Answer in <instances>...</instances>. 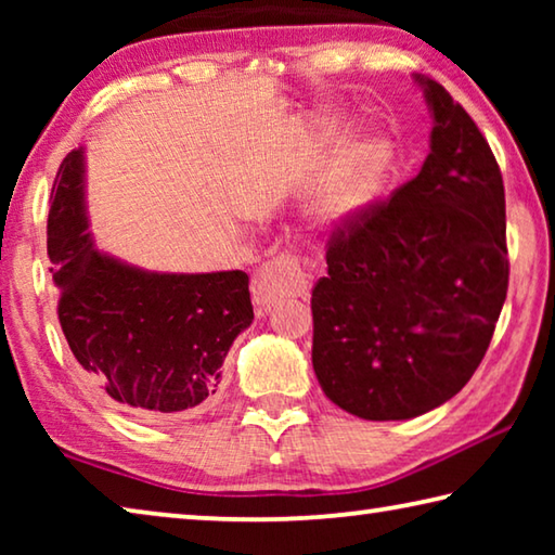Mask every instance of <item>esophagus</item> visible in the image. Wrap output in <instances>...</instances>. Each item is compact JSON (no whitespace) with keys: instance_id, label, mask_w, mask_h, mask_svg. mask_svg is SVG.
Returning <instances> with one entry per match:
<instances>
[{"instance_id":"esophagus-1","label":"esophagus","mask_w":555,"mask_h":555,"mask_svg":"<svg viewBox=\"0 0 555 555\" xmlns=\"http://www.w3.org/2000/svg\"><path fill=\"white\" fill-rule=\"evenodd\" d=\"M311 294V276L296 255H279L257 269L251 276V298L257 308H269L284 296L306 298Z\"/></svg>"}]
</instances>
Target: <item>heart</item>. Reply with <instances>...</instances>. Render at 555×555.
I'll list each match as a JSON object with an SVG mask.
<instances>
[{
  "label": "heart",
  "instance_id": "1",
  "mask_svg": "<svg viewBox=\"0 0 555 555\" xmlns=\"http://www.w3.org/2000/svg\"><path fill=\"white\" fill-rule=\"evenodd\" d=\"M391 149L382 137H367L354 142L337 158L318 188L308 212L318 228H347L367 212L377 201L379 188L387 178Z\"/></svg>",
  "mask_w": 555,
  "mask_h": 555
}]
</instances>
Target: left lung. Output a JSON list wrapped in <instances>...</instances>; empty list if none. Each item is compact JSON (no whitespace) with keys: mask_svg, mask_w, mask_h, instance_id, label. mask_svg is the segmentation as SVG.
<instances>
[{"mask_svg":"<svg viewBox=\"0 0 555 555\" xmlns=\"http://www.w3.org/2000/svg\"><path fill=\"white\" fill-rule=\"evenodd\" d=\"M418 176L327 242L313 288V370L352 416L406 421L465 387L509 286L504 183L490 144L440 82Z\"/></svg>","mask_w":555,"mask_h":555,"instance_id":"left-lung-1","label":"left lung"}]
</instances>
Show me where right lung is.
<instances>
[{
    "label": "right lung",
    "instance_id": "1",
    "mask_svg": "<svg viewBox=\"0 0 555 555\" xmlns=\"http://www.w3.org/2000/svg\"><path fill=\"white\" fill-rule=\"evenodd\" d=\"M86 149L63 158L49 210L59 321L75 360L119 409L146 421L205 411L222 364L255 321L244 271L171 274L100 251L90 234Z\"/></svg>",
    "mask_w": 555,
    "mask_h": 555
}]
</instances>
